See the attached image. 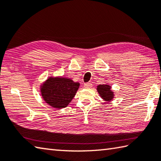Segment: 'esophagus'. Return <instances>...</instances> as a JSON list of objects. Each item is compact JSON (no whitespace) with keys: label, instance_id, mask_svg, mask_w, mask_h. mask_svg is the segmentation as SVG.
Returning a JSON list of instances; mask_svg holds the SVG:
<instances>
[{"label":"esophagus","instance_id":"1","mask_svg":"<svg viewBox=\"0 0 161 161\" xmlns=\"http://www.w3.org/2000/svg\"><path fill=\"white\" fill-rule=\"evenodd\" d=\"M92 85L90 83H86L84 84V87H86V88H90V87H92Z\"/></svg>","mask_w":161,"mask_h":161}]
</instances>
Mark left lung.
Segmentation results:
<instances>
[{
	"label": "left lung",
	"instance_id": "obj_1",
	"mask_svg": "<svg viewBox=\"0 0 161 161\" xmlns=\"http://www.w3.org/2000/svg\"><path fill=\"white\" fill-rule=\"evenodd\" d=\"M97 91L100 94V96L107 101H110L114 97V94L111 90V87L108 85H99L97 86Z\"/></svg>",
	"mask_w": 161,
	"mask_h": 161
}]
</instances>
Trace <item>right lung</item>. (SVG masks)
<instances>
[{
    "instance_id": "1",
    "label": "right lung",
    "mask_w": 161,
    "mask_h": 161,
    "mask_svg": "<svg viewBox=\"0 0 161 161\" xmlns=\"http://www.w3.org/2000/svg\"><path fill=\"white\" fill-rule=\"evenodd\" d=\"M79 87V83L64 78H50L43 84L41 95L45 102L54 108H62L69 104Z\"/></svg>"
}]
</instances>
